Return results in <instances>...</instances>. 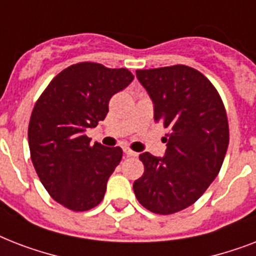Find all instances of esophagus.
Wrapping results in <instances>:
<instances>
[{
	"label": "esophagus",
	"mask_w": 256,
	"mask_h": 256,
	"mask_svg": "<svg viewBox=\"0 0 256 256\" xmlns=\"http://www.w3.org/2000/svg\"><path fill=\"white\" fill-rule=\"evenodd\" d=\"M124 156H136L138 154H136V152H132V150H130V148H124Z\"/></svg>",
	"instance_id": "34e87169"
}]
</instances>
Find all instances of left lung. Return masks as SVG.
Wrapping results in <instances>:
<instances>
[{
  "mask_svg": "<svg viewBox=\"0 0 256 256\" xmlns=\"http://www.w3.org/2000/svg\"><path fill=\"white\" fill-rule=\"evenodd\" d=\"M136 77L168 132L164 158L140 156L144 171L134 194L148 211L174 214L196 202L220 171L230 138L226 108L210 80L190 66L136 70Z\"/></svg>",
  "mask_w": 256,
  "mask_h": 256,
  "instance_id": "obj_1",
  "label": "left lung"
}]
</instances>
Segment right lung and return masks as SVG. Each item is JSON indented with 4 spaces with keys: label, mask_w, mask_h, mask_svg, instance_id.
Returning <instances> with one entry per match:
<instances>
[{
    "label": "right lung",
    "mask_w": 256,
    "mask_h": 256,
    "mask_svg": "<svg viewBox=\"0 0 256 256\" xmlns=\"http://www.w3.org/2000/svg\"><path fill=\"white\" fill-rule=\"evenodd\" d=\"M132 78L124 68L80 62L58 73L34 104L30 158L50 196L69 210L88 211L104 199L122 150L92 144L85 132L104 120L110 98Z\"/></svg>",
    "instance_id": "add662e5"
}]
</instances>
